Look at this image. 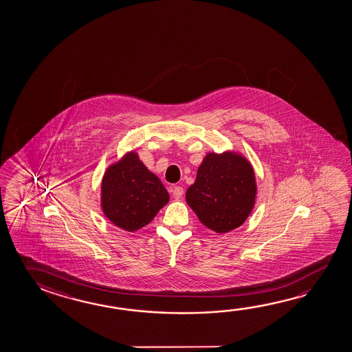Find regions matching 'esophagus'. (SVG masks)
Here are the masks:
<instances>
[{
    "label": "esophagus",
    "instance_id": "34e87169",
    "mask_svg": "<svg viewBox=\"0 0 352 352\" xmlns=\"http://www.w3.org/2000/svg\"><path fill=\"white\" fill-rule=\"evenodd\" d=\"M183 194H184V189L182 186H173L172 188V195H173L174 199H180Z\"/></svg>",
    "mask_w": 352,
    "mask_h": 352
}]
</instances>
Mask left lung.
<instances>
[{
    "label": "left lung",
    "mask_w": 352,
    "mask_h": 352,
    "mask_svg": "<svg viewBox=\"0 0 352 352\" xmlns=\"http://www.w3.org/2000/svg\"><path fill=\"white\" fill-rule=\"evenodd\" d=\"M256 182L250 162L236 152L208 153L185 194L202 225L216 233L238 228L255 205Z\"/></svg>",
    "instance_id": "1"
}]
</instances>
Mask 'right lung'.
Returning <instances> with one entry per match:
<instances>
[{"label":"right lung","instance_id":"right-lung-1","mask_svg":"<svg viewBox=\"0 0 352 352\" xmlns=\"http://www.w3.org/2000/svg\"><path fill=\"white\" fill-rule=\"evenodd\" d=\"M169 201V194L136 152H127L108 167L102 180L100 204L113 225L135 232L148 225Z\"/></svg>","mask_w":352,"mask_h":352}]
</instances>
